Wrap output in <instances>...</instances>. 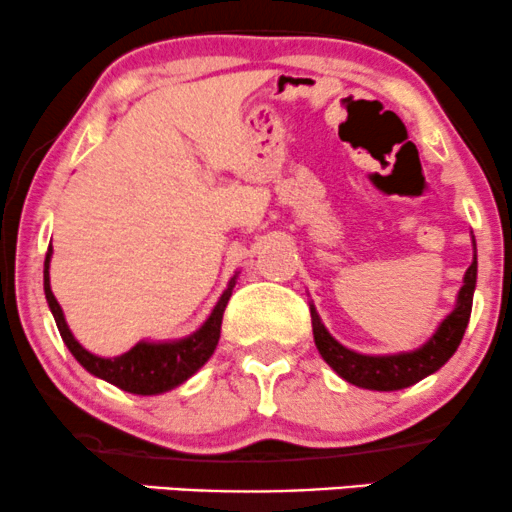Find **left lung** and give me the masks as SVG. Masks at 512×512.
<instances>
[{
	"label": "left lung",
	"mask_w": 512,
	"mask_h": 512,
	"mask_svg": "<svg viewBox=\"0 0 512 512\" xmlns=\"http://www.w3.org/2000/svg\"><path fill=\"white\" fill-rule=\"evenodd\" d=\"M474 286H477V243H474V260L464 272L462 289L457 293V303L452 313L445 317L433 332V337L426 344H421L414 351H399V354L385 356H368L358 351L346 349L337 339L327 332L317 315L315 305H310V317H313V337L320 356L325 358L327 366L334 373L342 375L346 383L363 387V390L392 392L404 390V387L419 383L426 375L436 373L440 366L448 363V358L455 354L460 346L464 330H467L469 315H472V298Z\"/></svg>",
	"instance_id": "1"
}]
</instances>
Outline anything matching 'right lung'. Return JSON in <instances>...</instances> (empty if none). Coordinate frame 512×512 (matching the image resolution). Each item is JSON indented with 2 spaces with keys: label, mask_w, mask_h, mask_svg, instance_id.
<instances>
[{
  "label": "right lung",
  "mask_w": 512,
  "mask_h": 512,
  "mask_svg": "<svg viewBox=\"0 0 512 512\" xmlns=\"http://www.w3.org/2000/svg\"><path fill=\"white\" fill-rule=\"evenodd\" d=\"M50 257L52 245L48 248V255H45L43 269V289L45 298H48L50 313L55 317L57 330L62 334V342L67 344V349L72 351L76 361H79L88 373L96 375V378L120 387V390L125 392H132V395H161V392L173 390V387L185 383L187 378H192V375L209 361L211 354H214L221 337L223 310H226L238 274L228 281L226 291L221 293L219 303L214 305V310H211V315L204 320V325L199 327L197 332H192L190 337L173 339V342H146V339H142V342L134 344L127 354L103 358L86 351L84 346L76 342L72 330H69L60 303H57L55 293L50 289Z\"/></svg>",
  "instance_id": "add662e5"
}]
</instances>
